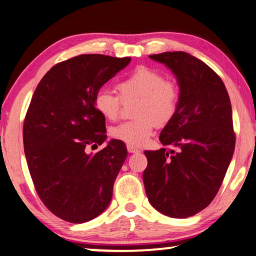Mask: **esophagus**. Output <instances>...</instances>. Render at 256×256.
I'll return each mask as SVG.
<instances>
[{
  "mask_svg": "<svg viewBox=\"0 0 256 256\" xmlns=\"http://www.w3.org/2000/svg\"><path fill=\"white\" fill-rule=\"evenodd\" d=\"M128 150L130 153H139L140 150L136 148V147L132 146V145H128Z\"/></svg>",
  "mask_w": 256,
  "mask_h": 256,
  "instance_id": "obj_1",
  "label": "esophagus"
}]
</instances>
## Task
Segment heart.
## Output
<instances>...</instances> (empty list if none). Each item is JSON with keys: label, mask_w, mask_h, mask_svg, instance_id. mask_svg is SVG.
Returning a JSON list of instances; mask_svg holds the SVG:
<instances>
[{"label": "heart", "mask_w": 256, "mask_h": 256, "mask_svg": "<svg viewBox=\"0 0 256 256\" xmlns=\"http://www.w3.org/2000/svg\"><path fill=\"white\" fill-rule=\"evenodd\" d=\"M120 95L106 89H100L95 95V108L104 118H120L124 102L139 100L136 116L138 120L124 122L110 130L114 139L128 145L142 146L152 136L156 123L170 122L178 112L181 92L178 84L164 73L148 66H139L117 84Z\"/></svg>", "instance_id": "b5f03b06"}]
</instances>
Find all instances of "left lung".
<instances>
[{
  "instance_id": "1",
  "label": "left lung",
  "mask_w": 256,
  "mask_h": 256,
  "mask_svg": "<svg viewBox=\"0 0 256 256\" xmlns=\"http://www.w3.org/2000/svg\"><path fill=\"white\" fill-rule=\"evenodd\" d=\"M178 78L181 100L160 133L164 148L145 150L142 180L150 204L168 217L188 218L211 203L236 146L232 108L224 82L186 52L150 56Z\"/></svg>"
}]
</instances>
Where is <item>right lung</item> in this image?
<instances>
[{
    "instance_id": "right-lung-1",
    "label": "right lung",
    "mask_w": 256,
    "mask_h": 256,
    "mask_svg": "<svg viewBox=\"0 0 256 256\" xmlns=\"http://www.w3.org/2000/svg\"><path fill=\"white\" fill-rule=\"evenodd\" d=\"M131 58L81 54L56 64L34 92L23 125L24 153L36 192L64 220L81 224L102 214L128 156L126 146L106 139V118L95 108L100 87Z\"/></svg>"
}]
</instances>
